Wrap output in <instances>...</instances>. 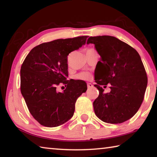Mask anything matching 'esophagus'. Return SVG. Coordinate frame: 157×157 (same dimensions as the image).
<instances>
[{
  "instance_id": "34e87169",
  "label": "esophagus",
  "mask_w": 157,
  "mask_h": 157,
  "mask_svg": "<svg viewBox=\"0 0 157 157\" xmlns=\"http://www.w3.org/2000/svg\"><path fill=\"white\" fill-rule=\"evenodd\" d=\"M87 87H88L89 89L92 88V87H93V84H92L91 83H87Z\"/></svg>"
}]
</instances>
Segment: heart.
Wrapping results in <instances>:
<instances>
[{
  "mask_svg": "<svg viewBox=\"0 0 157 157\" xmlns=\"http://www.w3.org/2000/svg\"><path fill=\"white\" fill-rule=\"evenodd\" d=\"M90 78H91V74L89 73H83L79 74L78 75V78L83 79V80H86V79H89Z\"/></svg>",
  "mask_w": 157,
  "mask_h": 157,
  "instance_id": "b5f03b06",
  "label": "heart"
}]
</instances>
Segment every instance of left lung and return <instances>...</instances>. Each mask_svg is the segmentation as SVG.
<instances>
[{
	"label": "left lung",
	"mask_w": 157,
	"mask_h": 157,
	"mask_svg": "<svg viewBox=\"0 0 157 157\" xmlns=\"http://www.w3.org/2000/svg\"><path fill=\"white\" fill-rule=\"evenodd\" d=\"M100 56L95 70L99 95L94 102L95 115L107 123L118 124L134 116L141 105L147 84L144 66L139 53L129 45L111 36H91ZM111 84V91L102 86Z\"/></svg>",
	"instance_id": "1"
}]
</instances>
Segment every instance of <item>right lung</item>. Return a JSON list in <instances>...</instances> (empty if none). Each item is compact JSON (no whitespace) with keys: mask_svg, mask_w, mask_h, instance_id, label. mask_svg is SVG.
I'll return each mask as SVG.
<instances>
[{"mask_svg":"<svg viewBox=\"0 0 157 157\" xmlns=\"http://www.w3.org/2000/svg\"><path fill=\"white\" fill-rule=\"evenodd\" d=\"M86 36L60 39L41 44L30 50L21 68V91L34 118L54 127L72 118L77 99L87 90L86 84L68 78L67 56L79 49ZM60 83L67 89L58 92Z\"/></svg>","mask_w":157,"mask_h":157,"instance_id":"obj_1","label":"right lung"}]
</instances>
